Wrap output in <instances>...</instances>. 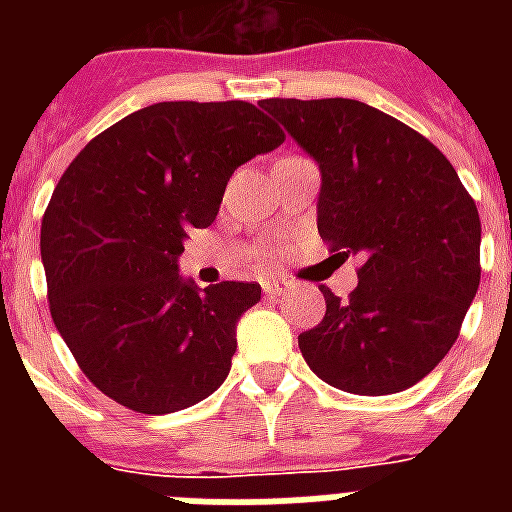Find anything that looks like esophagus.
<instances>
[{
	"mask_svg": "<svg viewBox=\"0 0 512 512\" xmlns=\"http://www.w3.org/2000/svg\"><path fill=\"white\" fill-rule=\"evenodd\" d=\"M289 289H292V284L284 279H271V281H263V292L268 300H276V297L287 295Z\"/></svg>",
	"mask_w": 512,
	"mask_h": 512,
	"instance_id": "1",
	"label": "esophagus"
}]
</instances>
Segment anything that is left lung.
Listing matches in <instances>:
<instances>
[{
  "label": "left lung",
  "mask_w": 512,
  "mask_h": 512,
  "mask_svg": "<svg viewBox=\"0 0 512 512\" xmlns=\"http://www.w3.org/2000/svg\"><path fill=\"white\" fill-rule=\"evenodd\" d=\"M321 170L319 233L340 257L358 255V287L297 337L332 388L388 396L412 388L449 353L481 281L476 201L420 132L361 100L271 98Z\"/></svg>",
  "instance_id": "left-lung-1"
}]
</instances>
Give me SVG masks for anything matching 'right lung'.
<instances>
[{"label":"right lung","mask_w":512,"mask_h":512,"mask_svg":"<svg viewBox=\"0 0 512 512\" xmlns=\"http://www.w3.org/2000/svg\"><path fill=\"white\" fill-rule=\"evenodd\" d=\"M284 143L252 103L172 100L92 138L42 220L50 313L87 380L140 414H170L231 372L255 281L199 289L177 273L191 228L217 217L233 170Z\"/></svg>","instance_id":"right-lung-1"}]
</instances>
